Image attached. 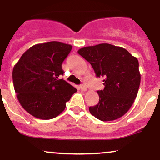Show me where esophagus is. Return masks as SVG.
I'll list each match as a JSON object with an SVG mask.
<instances>
[{
    "label": "esophagus",
    "mask_w": 160,
    "mask_h": 160,
    "mask_svg": "<svg viewBox=\"0 0 160 160\" xmlns=\"http://www.w3.org/2000/svg\"><path fill=\"white\" fill-rule=\"evenodd\" d=\"M80 89H81L82 91H86V89H87V87L84 85H80Z\"/></svg>",
    "instance_id": "obj_1"
}]
</instances>
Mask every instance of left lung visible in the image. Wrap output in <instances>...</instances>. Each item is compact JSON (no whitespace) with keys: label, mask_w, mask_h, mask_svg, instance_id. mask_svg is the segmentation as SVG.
<instances>
[{"label":"left lung","mask_w":160,"mask_h":160,"mask_svg":"<svg viewBox=\"0 0 160 160\" xmlns=\"http://www.w3.org/2000/svg\"><path fill=\"white\" fill-rule=\"evenodd\" d=\"M79 54L91 64L97 78H103L98 104L89 107L92 115L102 121L122 117L132 107L141 82L138 61L126 49L101 43L80 49Z\"/></svg>","instance_id":"1"}]
</instances>
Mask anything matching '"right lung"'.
<instances>
[{
    "mask_svg": "<svg viewBox=\"0 0 160 160\" xmlns=\"http://www.w3.org/2000/svg\"><path fill=\"white\" fill-rule=\"evenodd\" d=\"M72 46L58 41L39 43L24 52L12 70L18 100L36 118L50 120L65 110L77 89L63 79L62 64Z\"/></svg>",
    "mask_w": 160,
    "mask_h": 160,
    "instance_id": "obj_1",
    "label": "right lung"
}]
</instances>
